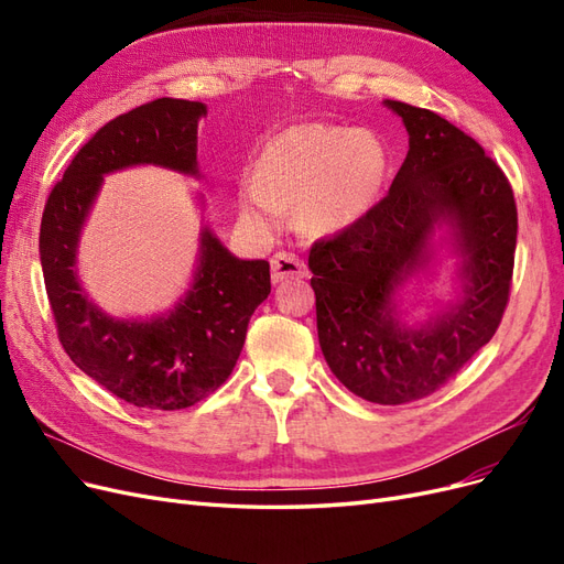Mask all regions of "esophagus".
I'll return each mask as SVG.
<instances>
[{"label":"esophagus","mask_w":564,"mask_h":564,"mask_svg":"<svg viewBox=\"0 0 564 564\" xmlns=\"http://www.w3.org/2000/svg\"><path fill=\"white\" fill-rule=\"evenodd\" d=\"M270 265H272V282H284V280L305 275V263L299 259V256L286 253V251L272 256Z\"/></svg>","instance_id":"1"}]
</instances>
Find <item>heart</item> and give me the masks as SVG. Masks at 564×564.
Here are the masks:
<instances>
[{
  "mask_svg": "<svg viewBox=\"0 0 564 564\" xmlns=\"http://www.w3.org/2000/svg\"><path fill=\"white\" fill-rule=\"evenodd\" d=\"M388 174L386 143L373 131L305 122L272 139L240 187L245 216L259 228L280 226L296 209L315 235L357 224L377 204Z\"/></svg>",
  "mask_w": 564,
  "mask_h": 564,
  "instance_id": "heart-1",
  "label": "heart"
}]
</instances>
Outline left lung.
Instances as JSON below:
<instances>
[{"label":"left lung","mask_w":564,"mask_h":564,"mask_svg":"<svg viewBox=\"0 0 564 564\" xmlns=\"http://www.w3.org/2000/svg\"><path fill=\"white\" fill-rule=\"evenodd\" d=\"M409 133L388 195L357 224L311 247L317 336L334 377L357 398L404 404L433 395L497 334L513 280L518 207L482 145L425 108L386 100ZM447 225L462 264V301L419 328L394 292L432 254Z\"/></svg>","instance_id":"1"}]
</instances>
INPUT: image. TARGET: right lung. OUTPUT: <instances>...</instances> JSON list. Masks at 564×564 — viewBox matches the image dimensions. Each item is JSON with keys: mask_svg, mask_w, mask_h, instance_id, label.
Segmentation results:
<instances>
[{"mask_svg": "<svg viewBox=\"0 0 564 564\" xmlns=\"http://www.w3.org/2000/svg\"><path fill=\"white\" fill-rule=\"evenodd\" d=\"M207 106L158 98L100 127L51 191L40 259L63 350L133 406H193L226 383L242 352L253 311L270 294V263L242 261L204 228L193 286L174 311L150 319L110 317L77 278V242L104 176L158 164L197 176V122Z\"/></svg>", "mask_w": 564, "mask_h": 564, "instance_id": "right-lung-1", "label": "right lung"}]
</instances>
